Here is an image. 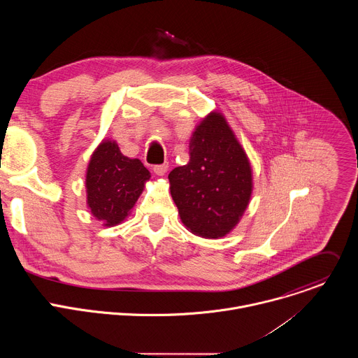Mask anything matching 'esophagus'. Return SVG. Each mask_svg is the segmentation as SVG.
<instances>
[{
  "mask_svg": "<svg viewBox=\"0 0 358 358\" xmlns=\"http://www.w3.org/2000/svg\"><path fill=\"white\" fill-rule=\"evenodd\" d=\"M167 170H169V164L167 163H164V164H160V166H155V169H152V171H155L157 176H164L166 173H167Z\"/></svg>",
  "mask_w": 358,
  "mask_h": 358,
  "instance_id": "34e87169",
  "label": "esophagus"
}]
</instances>
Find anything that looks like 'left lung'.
<instances>
[{
  "label": "left lung",
  "mask_w": 358,
  "mask_h": 358,
  "mask_svg": "<svg viewBox=\"0 0 358 358\" xmlns=\"http://www.w3.org/2000/svg\"><path fill=\"white\" fill-rule=\"evenodd\" d=\"M170 192L184 227L196 236L229 234L249 206V159L220 112L203 117L189 138V162L170 174Z\"/></svg>",
  "instance_id": "1"
}]
</instances>
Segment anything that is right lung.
I'll list each match as a JSON object with an SVG mask.
<instances>
[{
	"label": "right lung",
	"mask_w": 358,
	"mask_h": 358,
	"mask_svg": "<svg viewBox=\"0 0 358 358\" xmlns=\"http://www.w3.org/2000/svg\"><path fill=\"white\" fill-rule=\"evenodd\" d=\"M150 177L138 159L122 155L115 140H101L92 152L86 170V203L90 214L105 227L122 224Z\"/></svg>",
	"instance_id": "right-lung-1"
}]
</instances>
